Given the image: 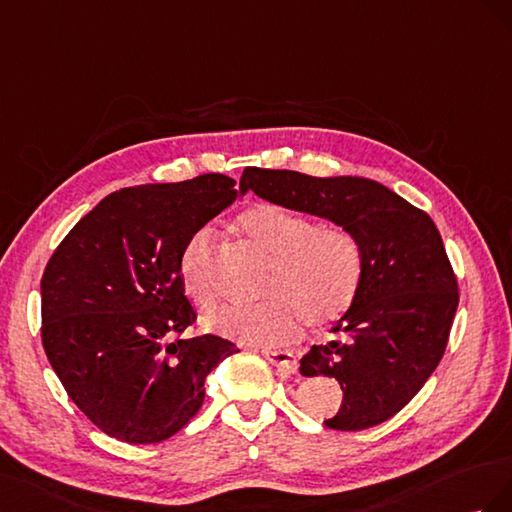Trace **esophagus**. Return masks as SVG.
I'll list each match as a JSON object with an SVG mask.
<instances>
[{"mask_svg": "<svg viewBox=\"0 0 512 512\" xmlns=\"http://www.w3.org/2000/svg\"><path fill=\"white\" fill-rule=\"evenodd\" d=\"M264 358L272 364V367H276V371H279V375H283V377L296 373V369H298L296 358L291 356L289 352H276V349H264Z\"/></svg>", "mask_w": 512, "mask_h": 512, "instance_id": "esophagus-1", "label": "esophagus"}]
</instances>
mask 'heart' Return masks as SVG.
Returning a JSON list of instances; mask_svg holds the SVG:
<instances>
[{
	"label": "heart",
	"instance_id": "heart-1",
	"mask_svg": "<svg viewBox=\"0 0 512 512\" xmlns=\"http://www.w3.org/2000/svg\"><path fill=\"white\" fill-rule=\"evenodd\" d=\"M238 236L272 257L264 294L257 304H229L208 319L223 337L244 345H285L302 321L324 328L339 321L356 302L364 281V251L345 227H315L311 218L274 203H255L238 214ZM180 281L201 309L218 298L214 281V240L208 229L186 240L178 259Z\"/></svg>",
	"mask_w": 512,
	"mask_h": 512
}]
</instances>
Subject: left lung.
<instances>
[{
    "instance_id": "8db88e82",
    "label": "left lung",
    "mask_w": 512,
    "mask_h": 512,
    "mask_svg": "<svg viewBox=\"0 0 512 512\" xmlns=\"http://www.w3.org/2000/svg\"><path fill=\"white\" fill-rule=\"evenodd\" d=\"M248 191L358 238L364 281L352 309L330 328L341 339L313 345L300 358V373L339 382L341 407L324 420L330 429L360 431L392 418L440 364L459 304L435 223L388 186L358 175L246 167L240 195Z\"/></svg>"
}]
</instances>
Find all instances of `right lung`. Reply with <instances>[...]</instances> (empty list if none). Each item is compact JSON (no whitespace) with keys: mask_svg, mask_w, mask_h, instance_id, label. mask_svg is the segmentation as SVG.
Returning a JSON list of instances; mask_svg holds the SVG:
<instances>
[{"mask_svg":"<svg viewBox=\"0 0 512 512\" xmlns=\"http://www.w3.org/2000/svg\"><path fill=\"white\" fill-rule=\"evenodd\" d=\"M221 173L120 188L68 231L42 274V345L68 397L128 444L169 440L240 349L214 334L169 341L195 321L178 259L238 197Z\"/></svg>","mask_w":512,"mask_h":512,"instance_id":"add662e5","label":"right lung"}]
</instances>
